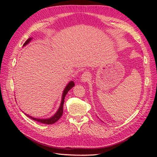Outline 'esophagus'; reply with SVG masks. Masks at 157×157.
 <instances>
[{"instance_id":"34e87169","label":"esophagus","mask_w":157,"mask_h":157,"mask_svg":"<svg viewBox=\"0 0 157 157\" xmlns=\"http://www.w3.org/2000/svg\"><path fill=\"white\" fill-rule=\"evenodd\" d=\"M90 73L88 72V71H85V72H84L82 74L80 80H81L82 82H86L90 79Z\"/></svg>"}]
</instances>
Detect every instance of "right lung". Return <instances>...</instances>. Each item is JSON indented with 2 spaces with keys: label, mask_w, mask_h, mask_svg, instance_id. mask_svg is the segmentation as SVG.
<instances>
[{
  "label": "right lung",
  "mask_w": 157,
  "mask_h": 157,
  "mask_svg": "<svg viewBox=\"0 0 157 157\" xmlns=\"http://www.w3.org/2000/svg\"><path fill=\"white\" fill-rule=\"evenodd\" d=\"M31 39L29 38V39H27L25 42V43L23 44V46H25L27 44L29 43V42L31 41ZM75 86V83L73 81H71L68 84L67 86L65 87L64 91H63V96H62V99H61V105L60 107L58 109V111H57V113L55 114V115L52 117L50 118H48V119H39V118H33L29 115H26L27 117H29V118H32L33 120H34L36 122H39L40 123H42V124H54L56 122L58 121L59 118H61V117L63 115V103H64V99H65V97L66 96V94H67V92L69 91V90L72 88L73 86Z\"/></svg>",
  "instance_id": "obj_1"
}]
</instances>
